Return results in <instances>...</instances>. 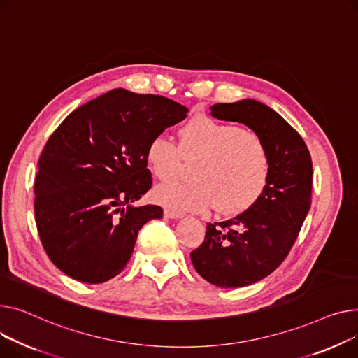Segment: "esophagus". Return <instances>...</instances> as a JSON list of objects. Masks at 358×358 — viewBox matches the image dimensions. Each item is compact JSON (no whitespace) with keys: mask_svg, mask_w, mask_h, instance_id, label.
Masks as SVG:
<instances>
[{"mask_svg":"<svg viewBox=\"0 0 358 358\" xmlns=\"http://www.w3.org/2000/svg\"><path fill=\"white\" fill-rule=\"evenodd\" d=\"M164 218L179 220V218H182V213H179V211H173V209L166 208V209H164Z\"/></svg>","mask_w":358,"mask_h":358,"instance_id":"1","label":"esophagus"}]
</instances>
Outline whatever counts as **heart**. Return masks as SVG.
Here are the masks:
<instances>
[{
  "label": "heart",
  "instance_id": "b5f03b06",
  "mask_svg": "<svg viewBox=\"0 0 358 358\" xmlns=\"http://www.w3.org/2000/svg\"><path fill=\"white\" fill-rule=\"evenodd\" d=\"M179 147L164 136L153 137L145 162L162 182L172 179L182 155H199L194 179L159 187L156 199L169 208L202 211L215 206L220 214H240L262 196L270 176V155L263 138L233 122L196 115L179 130Z\"/></svg>",
  "mask_w": 358,
  "mask_h": 358
}]
</instances>
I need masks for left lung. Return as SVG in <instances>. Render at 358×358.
Returning <instances> with one entry per match:
<instances>
[{
  "instance_id": "obj_1",
  "label": "left lung",
  "mask_w": 358,
  "mask_h": 358,
  "mask_svg": "<svg viewBox=\"0 0 358 358\" xmlns=\"http://www.w3.org/2000/svg\"><path fill=\"white\" fill-rule=\"evenodd\" d=\"M211 115L247 125L270 155L268 182L256 203L234 218L206 224L203 243L191 253L205 280L241 287L275 271L295 244L310 208L312 160L299 133L259 101L215 103Z\"/></svg>"
}]
</instances>
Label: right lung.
<instances>
[{
  "mask_svg": "<svg viewBox=\"0 0 358 358\" xmlns=\"http://www.w3.org/2000/svg\"><path fill=\"white\" fill-rule=\"evenodd\" d=\"M187 111L169 98L118 88L63 120L34 183L37 231L59 270L103 283L127 266L140 228L163 217L157 205H133L152 187L147 144Z\"/></svg>",
  "mask_w": 358,
  "mask_h": 358,
  "instance_id": "1",
  "label": "right lung"
}]
</instances>
